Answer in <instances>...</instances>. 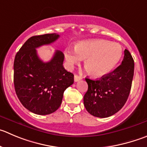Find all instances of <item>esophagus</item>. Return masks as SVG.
I'll list each match as a JSON object with an SVG mask.
<instances>
[{"label":"esophagus","mask_w":147,"mask_h":147,"mask_svg":"<svg viewBox=\"0 0 147 147\" xmlns=\"http://www.w3.org/2000/svg\"><path fill=\"white\" fill-rule=\"evenodd\" d=\"M82 80V77L79 76H78V75H75L74 76V82H79V81Z\"/></svg>","instance_id":"1"}]
</instances>
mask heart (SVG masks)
<instances>
[{
    "mask_svg": "<svg viewBox=\"0 0 147 147\" xmlns=\"http://www.w3.org/2000/svg\"><path fill=\"white\" fill-rule=\"evenodd\" d=\"M123 50L121 45L105 40L81 41L75 49L68 48L65 60L70 66L84 60V66L94 77H101L113 71L121 61Z\"/></svg>",
    "mask_w": 147,
    "mask_h": 147,
    "instance_id": "obj_1",
    "label": "heart"
}]
</instances>
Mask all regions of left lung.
<instances>
[{
    "instance_id": "8db88e82",
    "label": "left lung",
    "mask_w": 147,
    "mask_h": 147,
    "mask_svg": "<svg viewBox=\"0 0 147 147\" xmlns=\"http://www.w3.org/2000/svg\"><path fill=\"white\" fill-rule=\"evenodd\" d=\"M134 73V59L125 49L122 63L114 71L97 80L86 78L88 90L84 96V104L88 113L107 118L119 111L129 96Z\"/></svg>"
}]
</instances>
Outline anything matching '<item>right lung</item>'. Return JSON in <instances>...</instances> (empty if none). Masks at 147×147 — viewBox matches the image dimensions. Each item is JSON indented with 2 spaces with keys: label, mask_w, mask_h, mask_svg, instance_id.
<instances>
[{
  "label": "right lung",
  "mask_w": 147,
  "mask_h": 147,
  "mask_svg": "<svg viewBox=\"0 0 147 147\" xmlns=\"http://www.w3.org/2000/svg\"><path fill=\"white\" fill-rule=\"evenodd\" d=\"M59 34L31 37L22 45L13 63V84L16 95L28 110L37 115L56 111L63 92L74 84V74L64 68V55L56 50L48 62H43L36 48L54 42Z\"/></svg>",
  "instance_id": "obj_1"
}]
</instances>
